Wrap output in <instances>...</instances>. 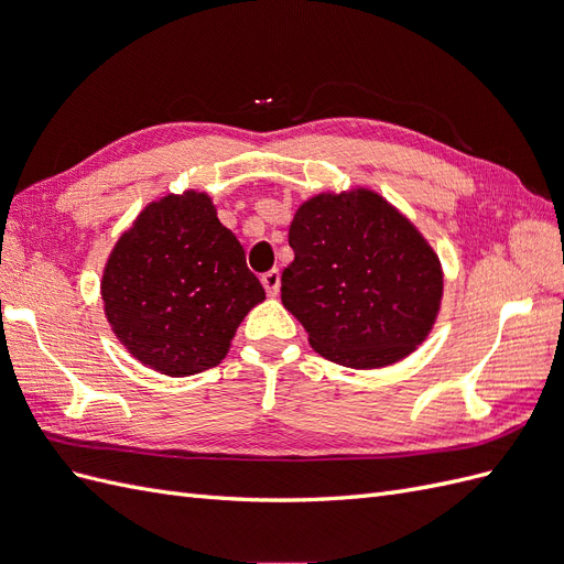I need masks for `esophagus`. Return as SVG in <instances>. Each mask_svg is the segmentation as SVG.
<instances>
[{
	"mask_svg": "<svg viewBox=\"0 0 564 564\" xmlns=\"http://www.w3.org/2000/svg\"><path fill=\"white\" fill-rule=\"evenodd\" d=\"M261 282H263V286H265V292H268L270 296H275V294L280 292V284H282L280 270H268V272H263Z\"/></svg>",
	"mask_w": 564,
	"mask_h": 564,
	"instance_id": "34e87169",
	"label": "esophagus"
}]
</instances>
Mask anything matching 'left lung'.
Masks as SVG:
<instances>
[{"instance_id": "left-lung-1", "label": "left lung", "mask_w": 564, "mask_h": 564, "mask_svg": "<svg viewBox=\"0 0 564 564\" xmlns=\"http://www.w3.org/2000/svg\"><path fill=\"white\" fill-rule=\"evenodd\" d=\"M282 272V303L315 352L350 369H381L433 332L445 272L437 251L371 187L324 191L299 204Z\"/></svg>"}]
</instances>
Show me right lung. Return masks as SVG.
Listing matches in <instances>:
<instances>
[{"label":"right lung","instance_id":"add662e5","mask_svg":"<svg viewBox=\"0 0 564 564\" xmlns=\"http://www.w3.org/2000/svg\"><path fill=\"white\" fill-rule=\"evenodd\" d=\"M100 296L133 360L174 379L220 365L237 327L265 301L240 240L199 191L145 204L108 256Z\"/></svg>","mask_w":564,"mask_h":564}]
</instances>
